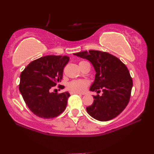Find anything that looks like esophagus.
<instances>
[{
    "mask_svg": "<svg viewBox=\"0 0 154 154\" xmlns=\"http://www.w3.org/2000/svg\"><path fill=\"white\" fill-rule=\"evenodd\" d=\"M70 93L71 94H82V93H80V92H71Z\"/></svg>",
    "mask_w": 154,
    "mask_h": 154,
    "instance_id": "esophagus-1",
    "label": "esophagus"
}]
</instances>
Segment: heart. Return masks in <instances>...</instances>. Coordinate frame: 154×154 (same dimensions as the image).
<instances>
[{
	"label": "heart",
	"mask_w": 154,
	"mask_h": 154,
	"mask_svg": "<svg viewBox=\"0 0 154 154\" xmlns=\"http://www.w3.org/2000/svg\"><path fill=\"white\" fill-rule=\"evenodd\" d=\"M88 85V81H85V80H76V81L70 82L68 84V88L69 90L73 92H81L85 90Z\"/></svg>",
	"instance_id": "heart-1"
}]
</instances>
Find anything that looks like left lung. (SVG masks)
I'll return each mask as SVG.
<instances>
[{"instance_id":"8db88e82","label":"left lung","mask_w":154,"mask_h":154,"mask_svg":"<svg viewBox=\"0 0 154 154\" xmlns=\"http://www.w3.org/2000/svg\"><path fill=\"white\" fill-rule=\"evenodd\" d=\"M88 60L95 71L90 91L100 92L93 96V104L86 108L90 116L100 121H108L118 116L127 106L132 88V80L125 64L108 52L89 50L74 53Z\"/></svg>"}]
</instances>
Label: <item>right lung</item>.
Returning a JSON list of instances; mask_svg holds the SVG:
<instances>
[{"mask_svg":"<svg viewBox=\"0 0 154 154\" xmlns=\"http://www.w3.org/2000/svg\"><path fill=\"white\" fill-rule=\"evenodd\" d=\"M68 56L48 55L31 62L20 75L19 89L31 112L42 119L58 116L66 109L69 92L60 94L50 90L62 79Z\"/></svg>","mask_w":154,"mask_h":154,"instance_id":"right-lung-1","label":"right lung"}]
</instances>
